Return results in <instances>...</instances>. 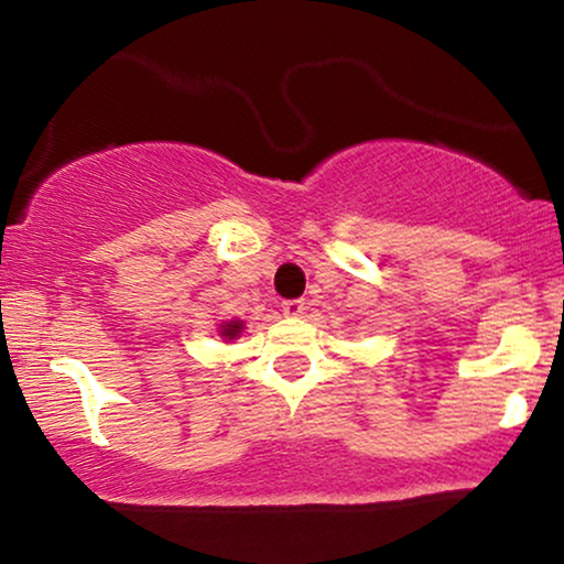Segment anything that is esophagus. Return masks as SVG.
I'll return each mask as SVG.
<instances>
[{
    "mask_svg": "<svg viewBox=\"0 0 564 564\" xmlns=\"http://www.w3.org/2000/svg\"><path fill=\"white\" fill-rule=\"evenodd\" d=\"M303 311H305L303 300H284V303H282V313H284V316H290V318L303 316Z\"/></svg>",
    "mask_w": 564,
    "mask_h": 564,
    "instance_id": "esophagus-1",
    "label": "esophagus"
}]
</instances>
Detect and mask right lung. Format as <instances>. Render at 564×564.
<instances>
[{
    "instance_id": "add662e5",
    "label": "right lung",
    "mask_w": 564,
    "mask_h": 564,
    "mask_svg": "<svg viewBox=\"0 0 564 564\" xmlns=\"http://www.w3.org/2000/svg\"><path fill=\"white\" fill-rule=\"evenodd\" d=\"M243 332V321H225V324H219V336H225V339H236Z\"/></svg>"
}]
</instances>
